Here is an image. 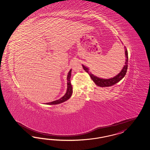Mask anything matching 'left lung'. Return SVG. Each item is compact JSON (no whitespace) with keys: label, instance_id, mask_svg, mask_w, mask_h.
Here are the masks:
<instances>
[{"label":"left lung","instance_id":"8db88e82","mask_svg":"<svg viewBox=\"0 0 150 150\" xmlns=\"http://www.w3.org/2000/svg\"><path fill=\"white\" fill-rule=\"evenodd\" d=\"M125 57H126V60L125 62V65L124 66V67L121 71L118 74H117L116 76L113 78H112L110 79H101L99 78L98 77L94 76L93 74H91V72H89V69L86 68L84 66L82 65L83 68L86 71L87 73H88L91 77V79L94 81L96 85L100 86V87H107V86H113L114 84L120 81L122 78H124L125 75L126 74L127 69H128V51L127 48L125 47Z\"/></svg>","mask_w":150,"mask_h":150}]
</instances>
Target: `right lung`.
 <instances>
[{
    "label": "right lung",
    "mask_w": 150,
    "mask_h": 150,
    "mask_svg": "<svg viewBox=\"0 0 150 150\" xmlns=\"http://www.w3.org/2000/svg\"><path fill=\"white\" fill-rule=\"evenodd\" d=\"M71 69L69 71L67 77V90L66 91V93L65 94L64 96L63 97H62L61 98H60L59 100H56L54 101H52L51 103H47L46 104L47 105H57V104H59L61 103H64V101H67V100H69V98H71V95L73 93V89H72V86L71 85V81H70V78L71 76Z\"/></svg>",
    "instance_id": "add662e5"
}]
</instances>
